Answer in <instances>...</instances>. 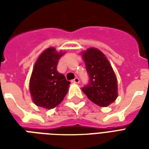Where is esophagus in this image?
Listing matches in <instances>:
<instances>
[{"mask_svg":"<svg viewBox=\"0 0 149 149\" xmlns=\"http://www.w3.org/2000/svg\"><path fill=\"white\" fill-rule=\"evenodd\" d=\"M72 83H74V84H79L80 83V80H79V78L78 77H75L72 81Z\"/></svg>","mask_w":149,"mask_h":149,"instance_id":"34e87169","label":"esophagus"}]
</instances>
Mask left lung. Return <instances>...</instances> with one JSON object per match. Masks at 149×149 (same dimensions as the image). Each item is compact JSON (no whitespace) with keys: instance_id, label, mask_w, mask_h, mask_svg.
<instances>
[{"instance_id":"1","label":"left lung","mask_w":149,"mask_h":149,"mask_svg":"<svg viewBox=\"0 0 149 149\" xmlns=\"http://www.w3.org/2000/svg\"><path fill=\"white\" fill-rule=\"evenodd\" d=\"M81 55L90 78L82 91L98 106H109L118 97L117 79L112 65L106 56L96 48H89Z\"/></svg>"}]
</instances>
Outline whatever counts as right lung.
Instances as JSON below:
<instances>
[{"label": "right lung", "instance_id": "obj_1", "mask_svg": "<svg viewBox=\"0 0 149 149\" xmlns=\"http://www.w3.org/2000/svg\"><path fill=\"white\" fill-rule=\"evenodd\" d=\"M65 52L55 48L46 49L38 56L29 81V91L37 106L52 109L64 100L70 82L56 70L59 59Z\"/></svg>", "mask_w": 149, "mask_h": 149}]
</instances>
